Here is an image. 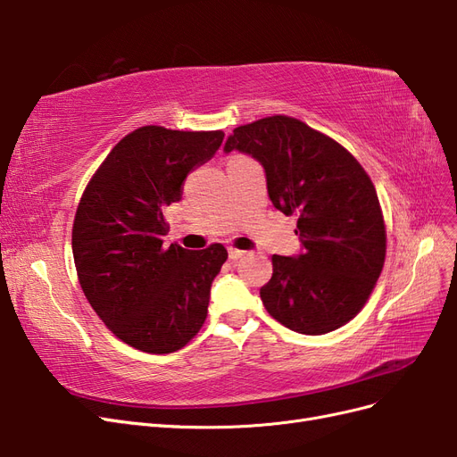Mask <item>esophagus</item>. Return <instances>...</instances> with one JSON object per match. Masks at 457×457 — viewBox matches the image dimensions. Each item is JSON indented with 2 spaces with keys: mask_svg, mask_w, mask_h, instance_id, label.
<instances>
[{
  "mask_svg": "<svg viewBox=\"0 0 457 457\" xmlns=\"http://www.w3.org/2000/svg\"><path fill=\"white\" fill-rule=\"evenodd\" d=\"M244 253H245V252H242V250H237V247H228V257H230L232 261L240 259Z\"/></svg>",
  "mask_w": 457,
  "mask_h": 457,
  "instance_id": "esophagus-1",
  "label": "esophagus"
}]
</instances>
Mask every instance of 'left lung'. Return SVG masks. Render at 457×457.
<instances>
[{"label":"left lung","instance_id":"1","mask_svg":"<svg viewBox=\"0 0 457 457\" xmlns=\"http://www.w3.org/2000/svg\"><path fill=\"white\" fill-rule=\"evenodd\" d=\"M232 150L262 165L276 210L297 215L303 253L272 255V278L259 292L269 314L305 336L353 320L386 252L378 192L362 165L331 137L289 116L237 128L225 143V152Z\"/></svg>","mask_w":457,"mask_h":457}]
</instances>
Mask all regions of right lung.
<instances>
[{"mask_svg":"<svg viewBox=\"0 0 457 457\" xmlns=\"http://www.w3.org/2000/svg\"><path fill=\"white\" fill-rule=\"evenodd\" d=\"M223 131L145 126L110 150L79 200L72 227L78 280L93 311L129 347L183 349L207 316L210 289L228 253L223 244L163 247L165 207L187 175L212 160Z\"/></svg>","mask_w":457,"mask_h":457,"instance_id":"add662e5","label":"right lung"}]
</instances>
